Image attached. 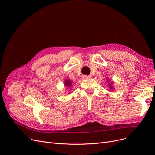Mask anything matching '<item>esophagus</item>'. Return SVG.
I'll return each instance as SVG.
<instances>
[{
    "label": "esophagus",
    "instance_id": "34e87169",
    "mask_svg": "<svg viewBox=\"0 0 155 155\" xmlns=\"http://www.w3.org/2000/svg\"><path fill=\"white\" fill-rule=\"evenodd\" d=\"M91 78V76H86V75H84V76H83V79H88Z\"/></svg>",
    "mask_w": 155,
    "mask_h": 155
}]
</instances>
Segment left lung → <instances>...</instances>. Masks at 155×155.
Here are the masks:
<instances>
[{
	"label": "left lung",
	"instance_id": "left-lung-1",
	"mask_svg": "<svg viewBox=\"0 0 155 155\" xmlns=\"http://www.w3.org/2000/svg\"><path fill=\"white\" fill-rule=\"evenodd\" d=\"M107 79H108V78H107ZM109 81V80H107V83H109V81ZM109 87H110V89H114L113 87H112V82H110V83H109Z\"/></svg>",
	"mask_w": 155,
	"mask_h": 155
}]
</instances>
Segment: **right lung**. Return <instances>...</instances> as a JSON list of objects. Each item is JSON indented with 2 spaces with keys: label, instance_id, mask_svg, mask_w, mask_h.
I'll return each mask as SVG.
<instances>
[{
  "label": "right lung",
  "instance_id": "1",
  "mask_svg": "<svg viewBox=\"0 0 155 155\" xmlns=\"http://www.w3.org/2000/svg\"><path fill=\"white\" fill-rule=\"evenodd\" d=\"M72 85V83L71 80H69V79H66V80L64 81V85L65 87H70Z\"/></svg>",
  "mask_w": 155,
  "mask_h": 155
}]
</instances>
